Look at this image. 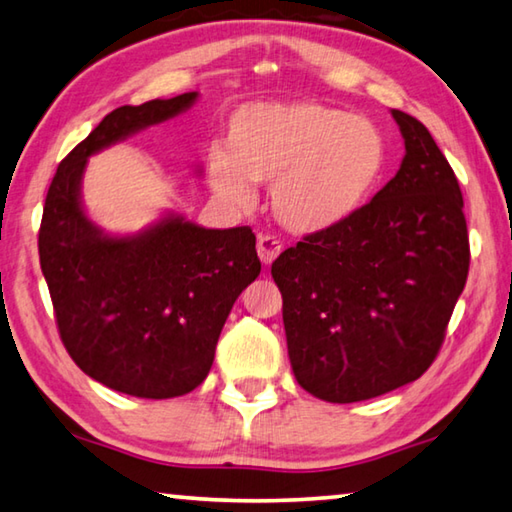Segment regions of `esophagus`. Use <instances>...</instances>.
<instances>
[{
	"mask_svg": "<svg viewBox=\"0 0 512 512\" xmlns=\"http://www.w3.org/2000/svg\"><path fill=\"white\" fill-rule=\"evenodd\" d=\"M281 240L274 236H258V258H261L263 265H272L281 254Z\"/></svg>",
	"mask_w": 512,
	"mask_h": 512,
	"instance_id": "34e87169",
	"label": "esophagus"
}]
</instances>
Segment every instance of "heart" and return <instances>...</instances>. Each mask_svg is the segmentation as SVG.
Wrapping results in <instances>:
<instances>
[{"mask_svg": "<svg viewBox=\"0 0 512 512\" xmlns=\"http://www.w3.org/2000/svg\"><path fill=\"white\" fill-rule=\"evenodd\" d=\"M387 161L389 141L369 116L317 101H263L231 114L227 150H209L206 175L240 209L254 202V182H272V209L283 227L321 233L364 209Z\"/></svg>", "mask_w": 512, "mask_h": 512, "instance_id": "heart-1", "label": "heart"}]
</instances>
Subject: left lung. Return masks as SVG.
I'll use <instances>...</instances> for the list:
<instances>
[{
  "label": "left lung",
  "instance_id": "left-lung-1",
  "mask_svg": "<svg viewBox=\"0 0 512 512\" xmlns=\"http://www.w3.org/2000/svg\"><path fill=\"white\" fill-rule=\"evenodd\" d=\"M396 177L351 220L272 263L294 378L326 402H360L418 380L436 360L470 267L463 195L414 116L391 110Z\"/></svg>",
  "mask_w": 512,
  "mask_h": 512
}]
</instances>
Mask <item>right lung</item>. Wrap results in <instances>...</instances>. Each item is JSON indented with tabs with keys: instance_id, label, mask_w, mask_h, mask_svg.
Returning a JSON list of instances; mask_svg holds the SVG:
<instances>
[{
	"instance_id": "1",
	"label": "right lung",
	"mask_w": 512,
	"mask_h": 512,
	"mask_svg": "<svg viewBox=\"0 0 512 512\" xmlns=\"http://www.w3.org/2000/svg\"><path fill=\"white\" fill-rule=\"evenodd\" d=\"M197 92L116 107L60 161L38 236L60 339L80 371L134 398H177L202 384L240 292L261 274L249 227L204 229L177 213L132 236L87 218V159L186 112Z\"/></svg>"
}]
</instances>
